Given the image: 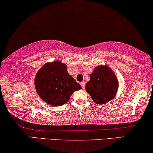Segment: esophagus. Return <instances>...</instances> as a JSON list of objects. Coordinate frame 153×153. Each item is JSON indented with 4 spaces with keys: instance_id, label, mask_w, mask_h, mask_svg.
Listing matches in <instances>:
<instances>
[{
    "instance_id": "34e87169",
    "label": "esophagus",
    "mask_w": 153,
    "mask_h": 153,
    "mask_svg": "<svg viewBox=\"0 0 153 153\" xmlns=\"http://www.w3.org/2000/svg\"><path fill=\"white\" fill-rule=\"evenodd\" d=\"M81 86H82V88L84 89V88H85V82H81Z\"/></svg>"
}]
</instances>
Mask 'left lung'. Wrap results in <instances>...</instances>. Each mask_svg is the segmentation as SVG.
<instances>
[{
    "mask_svg": "<svg viewBox=\"0 0 153 153\" xmlns=\"http://www.w3.org/2000/svg\"><path fill=\"white\" fill-rule=\"evenodd\" d=\"M118 83L114 73L108 66H99L90 75L86 90L94 102L103 104L114 99Z\"/></svg>",
    "mask_w": 153,
    "mask_h": 153,
    "instance_id": "left-lung-1",
    "label": "left lung"
}]
</instances>
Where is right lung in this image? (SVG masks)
I'll use <instances>...</instances> for the list:
<instances>
[{
  "label": "right lung",
  "mask_w": 153,
  "mask_h": 153,
  "mask_svg": "<svg viewBox=\"0 0 153 153\" xmlns=\"http://www.w3.org/2000/svg\"><path fill=\"white\" fill-rule=\"evenodd\" d=\"M35 85L41 99L55 106L67 103L74 92L82 88L68 74L67 66L59 61L43 66L37 73Z\"/></svg>",
  "instance_id": "1"
}]
</instances>
